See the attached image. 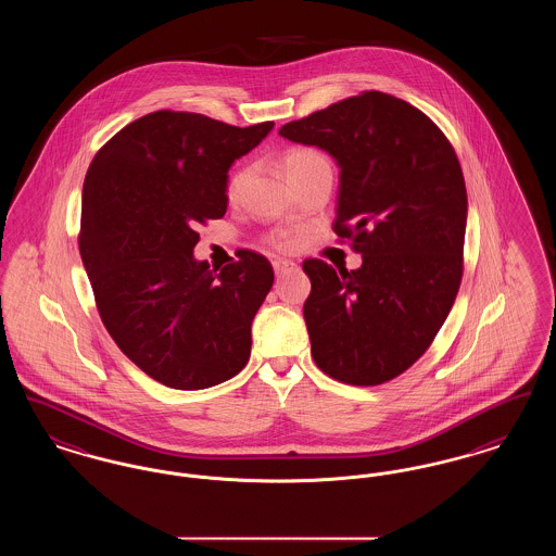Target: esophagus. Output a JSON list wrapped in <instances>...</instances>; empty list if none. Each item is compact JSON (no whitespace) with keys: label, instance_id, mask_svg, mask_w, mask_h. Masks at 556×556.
<instances>
[{"label":"esophagus","instance_id":"obj_1","mask_svg":"<svg viewBox=\"0 0 556 556\" xmlns=\"http://www.w3.org/2000/svg\"><path fill=\"white\" fill-rule=\"evenodd\" d=\"M273 268H275V275H277V277H283L286 273H291V270L295 268V263H291V261H281V258H279V261H275V263H273Z\"/></svg>","mask_w":556,"mask_h":556}]
</instances>
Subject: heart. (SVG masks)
Segmentation results:
<instances>
[{"instance_id":"b5f03b06","label":"heart","mask_w":556,"mask_h":556,"mask_svg":"<svg viewBox=\"0 0 556 556\" xmlns=\"http://www.w3.org/2000/svg\"><path fill=\"white\" fill-rule=\"evenodd\" d=\"M320 164H329V162L325 159V154L318 152L315 148H291L281 156V168H283V173L288 175L290 181L293 177H298L300 173H306V170L320 166ZM245 179H248V166H239L227 177L225 195H227L229 202L238 200ZM268 243L277 250H290L293 239L286 231H277L268 238Z\"/></svg>"}]
</instances>
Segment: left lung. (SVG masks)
<instances>
[{
  "instance_id": "1",
  "label": "left lung",
  "mask_w": 556,
  "mask_h": 556,
  "mask_svg": "<svg viewBox=\"0 0 556 556\" xmlns=\"http://www.w3.org/2000/svg\"><path fill=\"white\" fill-rule=\"evenodd\" d=\"M279 135L338 160L333 231L363 254L356 270L302 265L313 286L304 302L313 358L348 386H381L424 356L460 288V162L427 114L381 91L291 121Z\"/></svg>"
}]
</instances>
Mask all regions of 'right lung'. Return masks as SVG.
I'll return each mask as SVG.
<instances>
[{"label": "right lung", "instance_id": "obj_1", "mask_svg": "<svg viewBox=\"0 0 556 556\" xmlns=\"http://www.w3.org/2000/svg\"><path fill=\"white\" fill-rule=\"evenodd\" d=\"M273 123L245 129L159 110L106 141L83 184L79 250L108 333L173 390L218 386L245 367L252 320L273 266L243 250L220 268L198 263V225L227 212V170Z\"/></svg>", "mask_w": 556, "mask_h": 556}]
</instances>
